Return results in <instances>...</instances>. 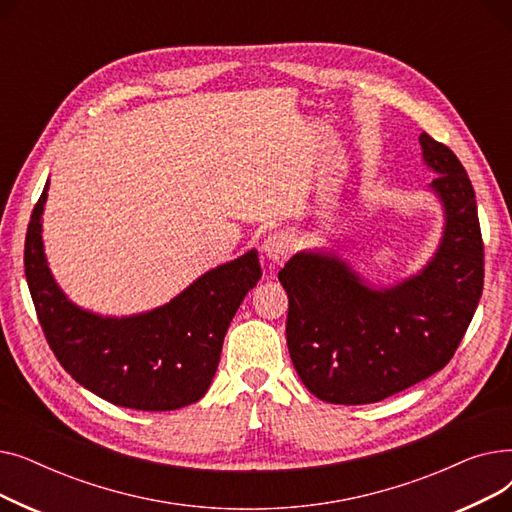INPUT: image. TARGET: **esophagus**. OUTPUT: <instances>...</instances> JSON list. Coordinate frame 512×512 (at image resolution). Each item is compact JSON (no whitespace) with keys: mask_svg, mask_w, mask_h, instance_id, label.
I'll use <instances>...</instances> for the list:
<instances>
[{"mask_svg":"<svg viewBox=\"0 0 512 512\" xmlns=\"http://www.w3.org/2000/svg\"><path fill=\"white\" fill-rule=\"evenodd\" d=\"M294 247V238L288 230H274L265 236L263 240V253L272 263H284L292 255Z\"/></svg>","mask_w":512,"mask_h":512,"instance_id":"1","label":"esophagus"}]
</instances>
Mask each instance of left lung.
<instances>
[{"instance_id":"left-lung-1","label":"left lung","mask_w":512,"mask_h":512,"mask_svg":"<svg viewBox=\"0 0 512 512\" xmlns=\"http://www.w3.org/2000/svg\"><path fill=\"white\" fill-rule=\"evenodd\" d=\"M446 213L438 253L396 286L371 288L344 261L297 253L278 278L288 294L286 342L299 378L332 405H369L440 371L459 348L483 290L473 184L444 143L419 137Z\"/></svg>"}]
</instances>
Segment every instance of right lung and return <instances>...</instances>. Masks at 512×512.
<instances>
[{
  "label": "right lung",
  "instance_id": "1",
  "mask_svg": "<svg viewBox=\"0 0 512 512\" xmlns=\"http://www.w3.org/2000/svg\"><path fill=\"white\" fill-rule=\"evenodd\" d=\"M47 186L26 230L24 274L53 355L80 386L112 405L137 411L193 405L218 369L234 313L261 278L257 251L209 270L164 307L101 317L72 305L51 278L41 240Z\"/></svg>",
  "mask_w": 512,
  "mask_h": 512
}]
</instances>
